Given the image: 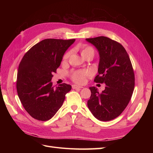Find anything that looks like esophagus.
<instances>
[{
  "mask_svg": "<svg viewBox=\"0 0 153 153\" xmlns=\"http://www.w3.org/2000/svg\"><path fill=\"white\" fill-rule=\"evenodd\" d=\"M72 88L73 89H82L84 88L82 86H79V85H73Z\"/></svg>",
  "mask_w": 153,
  "mask_h": 153,
  "instance_id": "1",
  "label": "esophagus"
}]
</instances>
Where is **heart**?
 I'll use <instances>...</instances> for the list:
<instances>
[{
	"label": "heart",
	"instance_id": "b5f03b06",
	"mask_svg": "<svg viewBox=\"0 0 153 153\" xmlns=\"http://www.w3.org/2000/svg\"><path fill=\"white\" fill-rule=\"evenodd\" d=\"M89 52H94V50L91 47H85L82 49L81 53L83 57H85V55L87 54ZM71 53V51H68L64 54L63 57V60L64 61H66L69 59V56ZM91 75V72L88 70H78L73 71L71 73V79L73 82H75L77 84H84L85 82L86 77Z\"/></svg>",
	"mask_w": 153,
	"mask_h": 153
}]
</instances>
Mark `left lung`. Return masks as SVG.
Segmentation results:
<instances>
[{
    "mask_svg": "<svg viewBox=\"0 0 153 153\" xmlns=\"http://www.w3.org/2000/svg\"><path fill=\"white\" fill-rule=\"evenodd\" d=\"M100 55L98 75L94 81L105 83V89L100 93L91 87L88 108L92 115L101 121L117 117L126 108L135 87V75L129 55L121 44L107 37L87 38Z\"/></svg>",
    "mask_w": 153,
    "mask_h": 153,
    "instance_id": "8db88e82",
    "label": "left lung"
}]
</instances>
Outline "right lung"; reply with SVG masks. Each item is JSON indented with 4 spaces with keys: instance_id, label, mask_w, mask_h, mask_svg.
Segmentation results:
<instances>
[{
    "instance_id": "add662e5",
    "label": "right lung",
    "mask_w": 153,
    "mask_h": 153,
    "mask_svg": "<svg viewBox=\"0 0 153 153\" xmlns=\"http://www.w3.org/2000/svg\"><path fill=\"white\" fill-rule=\"evenodd\" d=\"M75 39H46L34 45L18 67L16 89L21 103L31 117L48 121L61 107L65 95L71 89L66 84L52 85V74Z\"/></svg>"
}]
</instances>
